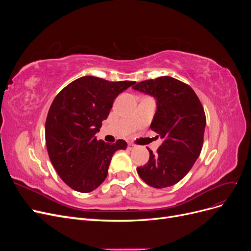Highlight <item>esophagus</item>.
Returning a JSON list of instances; mask_svg holds the SVG:
<instances>
[{"label": "esophagus", "instance_id": "1", "mask_svg": "<svg viewBox=\"0 0 251 251\" xmlns=\"http://www.w3.org/2000/svg\"><path fill=\"white\" fill-rule=\"evenodd\" d=\"M127 148H128V150H134L136 148V146H135L134 143H132V142H128L127 143Z\"/></svg>", "mask_w": 251, "mask_h": 251}]
</instances>
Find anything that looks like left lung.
I'll list each match as a JSON object with an SVG mask.
<instances>
[{"label":"left lung","mask_w":251,"mask_h":251,"mask_svg":"<svg viewBox=\"0 0 251 251\" xmlns=\"http://www.w3.org/2000/svg\"><path fill=\"white\" fill-rule=\"evenodd\" d=\"M133 89L157 100L151 128L163 139L155 154L149 149V161L137 173L150 186H172L189 172L201 153L206 126L203 105L187 83L171 76L143 80Z\"/></svg>","instance_id":"obj_1"}]
</instances>
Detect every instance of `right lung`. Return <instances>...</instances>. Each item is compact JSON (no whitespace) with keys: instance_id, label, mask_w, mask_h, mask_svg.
Masks as SVG:
<instances>
[{"instance_id":"add662e5","label":"right lung","mask_w":251,"mask_h":251,"mask_svg":"<svg viewBox=\"0 0 251 251\" xmlns=\"http://www.w3.org/2000/svg\"><path fill=\"white\" fill-rule=\"evenodd\" d=\"M135 83L83 76L52 101L45 125L48 155L60 179L74 191H94L107 178L113 154L126 149L123 139L111 144L97 140L95 134L108 118L114 100Z\"/></svg>"}]
</instances>
